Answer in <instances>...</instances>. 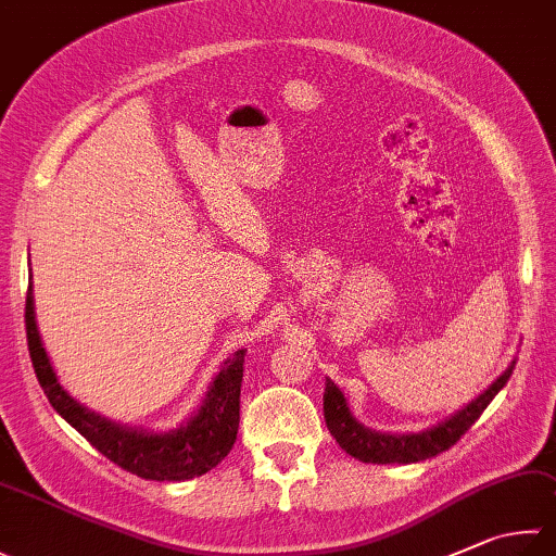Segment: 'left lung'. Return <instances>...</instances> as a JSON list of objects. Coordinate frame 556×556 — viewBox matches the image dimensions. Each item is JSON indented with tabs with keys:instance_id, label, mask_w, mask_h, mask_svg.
<instances>
[{
	"instance_id": "obj_1",
	"label": "left lung",
	"mask_w": 556,
	"mask_h": 556,
	"mask_svg": "<svg viewBox=\"0 0 556 556\" xmlns=\"http://www.w3.org/2000/svg\"><path fill=\"white\" fill-rule=\"evenodd\" d=\"M516 368V361H510L504 375L496 377L494 384H489V390L481 392L477 400L469 402L467 406L459 408L453 416H447L433 428H426L421 433H380L372 428L355 421L351 414L345 396L327 377V390H324V418H327L329 433L337 438V443L349 453L351 457L361 459V463L372 465H408V463H421V459L435 457L445 453L447 447H453L459 438H463L481 412L491 404V400L504 390L508 377Z\"/></svg>"
}]
</instances>
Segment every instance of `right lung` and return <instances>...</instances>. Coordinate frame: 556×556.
I'll return each instance as SVG.
<instances>
[{"label":"right lung","instance_id":"add662e5","mask_svg":"<svg viewBox=\"0 0 556 556\" xmlns=\"http://www.w3.org/2000/svg\"><path fill=\"white\" fill-rule=\"evenodd\" d=\"M26 337L36 377L52 408L125 472L152 481H184L211 472L232 450L239 431L244 351H237L225 361L213 384L207 387L201 408L181 428L169 433H150L113 424L65 392L40 341L34 286H28L26 292Z\"/></svg>","mask_w":556,"mask_h":556}]
</instances>
